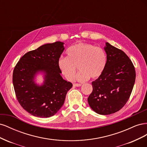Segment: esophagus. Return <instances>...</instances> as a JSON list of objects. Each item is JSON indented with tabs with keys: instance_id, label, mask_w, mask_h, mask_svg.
I'll use <instances>...</instances> for the list:
<instances>
[{
	"instance_id": "1",
	"label": "esophagus",
	"mask_w": 147,
	"mask_h": 147,
	"mask_svg": "<svg viewBox=\"0 0 147 147\" xmlns=\"http://www.w3.org/2000/svg\"><path fill=\"white\" fill-rule=\"evenodd\" d=\"M74 86H77V87H79V86H82V84H80V83H74Z\"/></svg>"
}]
</instances>
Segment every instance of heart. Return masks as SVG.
<instances>
[{"mask_svg":"<svg viewBox=\"0 0 147 147\" xmlns=\"http://www.w3.org/2000/svg\"><path fill=\"white\" fill-rule=\"evenodd\" d=\"M67 57H61L58 66L62 73L69 81H73L77 72L78 81L89 78H99L103 74L107 64V55L100 47L80 42L70 47L66 51Z\"/></svg>","mask_w":147,"mask_h":147,"instance_id":"heart-1","label":"heart"}]
</instances>
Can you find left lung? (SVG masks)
Listing matches in <instances>:
<instances>
[{
    "label": "left lung",
    "instance_id": "left-lung-1",
    "mask_svg": "<svg viewBox=\"0 0 147 147\" xmlns=\"http://www.w3.org/2000/svg\"><path fill=\"white\" fill-rule=\"evenodd\" d=\"M107 64L100 76L92 82V92L88 98L91 108L100 115H110L126 104L136 80L131 60L119 49L106 43Z\"/></svg>",
    "mask_w": 147,
    "mask_h": 147
}]
</instances>
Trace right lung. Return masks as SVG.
I'll return each instance as SVG.
<instances>
[{
	"label": "right lung",
	"mask_w": 147,
	"mask_h": 147,
	"mask_svg": "<svg viewBox=\"0 0 147 147\" xmlns=\"http://www.w3.org/2000/svg\"><path fill=\"white\" fill-rule=\"evenodd\" d=\"M64 43L56 42L30 51L21 57L13 72V84L16 99L26 112L40 118L56 114L64 104L67 92L72 87L61 76L58 60ZM46 73L45 83L36 86L33 81L38 71Z\"/></svg>",
	"instance_id": "add662e5"
}]
</instances>
